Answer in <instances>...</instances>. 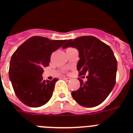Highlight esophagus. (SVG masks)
Returning a JSON list of instances; mask_svg holds the SVG:
<instances>
[{
  "label": "esophagus",
  "instance_id": "obj_1",
  "mask_svg": "<svg viewBox=\"0 0 133 133\" xmlns=\"http://www.w3.org/2000/svg\"><path fill=\"white\" fill-rule=\"evenodd\" d=\"M63 79L66 81H70V78H69V77H64V78H63Z\"/></svg>",
  "mask_w": 133,
  "mask_h": 133
}]
</instances>
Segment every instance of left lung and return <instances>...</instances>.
Here are the masks:
<instances>
[{
	"instance_id": "1",
	"label": "left lung",
	"mask_w": 133,
	"mask_h": 133,
	"mask_svg": "<svg viewBox=\"0 0 133 133\" xmlns=\"http://www.w3.org/2000/svg\"><path fill=\"white\" fill-rule=\"evenodd\" d=\"M78 49V75L87 74V81L79 79L80 88L71 95L78 104L94 107L101 104L112 91L116 83L117 61L109 45L92 36H80L69 40L63 49Z\"/></svg>"
}]
</instances>
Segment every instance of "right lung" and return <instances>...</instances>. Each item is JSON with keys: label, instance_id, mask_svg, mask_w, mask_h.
<instances>
[{"label": "right lung", "instance_id": "obj_1", "mask_svg": "<svg viewBox=\"0 0 133 133\" xmlns=\"http://www.w3.org/2000/svg\"><path fill=\"white\" fill-rule=\"evenodd\" d=\"M67 40H53L43 36L30 37L12 55L9 78L15 94L23 103L39 107L52 97L55 83L43 80L44 68L49 65L50 56Z\"/></svg>", "mask_w": 133, "mask_h": 133}]
</instances>
